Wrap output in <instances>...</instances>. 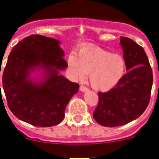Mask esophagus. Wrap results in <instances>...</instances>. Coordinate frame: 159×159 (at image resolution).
Listing matches in <instances>:
<instances>
[{
	"mask_svg": "<svg viewBox=\"0 0 159 159\" xmlns=\"http://www.w3.org/2000/svg\"><path fill=\"white\" fill-rule=\"evenodd\" d=\"M80 90L81 92H87L88 91V88L85 86H84V85H80Z\"/></svg>",
	"mask_w": 159,
	"mask_h": 159,
	"instance_id": "obj_1",
	"label": "esophagus"
}]
</instances>
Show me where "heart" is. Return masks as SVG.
Wrapping results in <instances>:
<instances>
[{"label":"heart","mask_w":159,"mask_h":159,"mask_svg":"<svg viewBox=\"0 0 159 159\" xmlns=\"http://www.w3.org/2000/svg\"><path fill=\"white\" fill-rule=\"evenodd\" d=\"M71 74L80 80L88 74L91 86L97 91L107 92L117 85L123 78L126 64L123 57L95 45H87L79 49L77 57H68Z\"/></svg>","instance_id":"b5f03b06"}]
</instances>
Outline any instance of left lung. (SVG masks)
Masks as SVG:
<instances>
[{"label": "left lung", "mask_w": 159, "mask_h": 159, "mask_svg": "<svg viewBox=\"0 0 159 159\" xmlns=\"http://www.w3.org/2000/svg\"><path fill=\"white\" fill-rule=\"evenodd\" d=\"M127 71L115 88L99 92L93 112L97 123L107 127L123 126L139 117L151 98L153 73L143 47L131 39L120 37Z\"/></svg>", "instance_id": "1"}]
</instances>
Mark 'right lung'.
<instances>
[{
    "label": "right lung",
    "mask_w": 159,
    "mask_h": 159,
    "mask_svg": "<svg viewBox=\"0 0 159 159\" xmlns=\"http://www.w3.org/2000/svg\"><path fill=\"white\" fill-rule=\"evenodd\" d=\"M59 44L60 41L53 38L27 36L12 48L3 71V89L10 111L19 119L36 127L59 124L80 88L59 75L67 67ZM38 67L44 70V78L36 83L29 75Z\"/></svg>",
    "instance_id": "right-lung-1"
}]
</instances>
